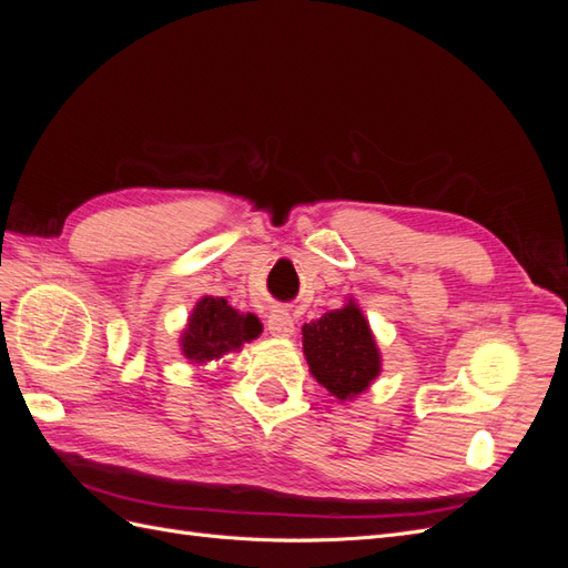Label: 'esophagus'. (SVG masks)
<instances>
[{
	"instance_id": "esophagus-1",
	"label": "esophagus",
	"mask_w": 568,
	"mask_h": 568,
	"mask_svg": "<svg viewBox=\"0 0 568 568\" xmlns=\"http://www.w3.org/2000/svg\"><path fill=\"white\" fill-rule=\"evenodd\" d=\"M267 332L272 336H291L294 334V317L286 311H272L267 315Z\"/></svg>"
}]
</instances>
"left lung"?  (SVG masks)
<instances>
[{
  "mask_svg": "<svg viewBox=\"0 0 568 568\" xmlns=\"http://www.w3.org/2000/svg\"><path fill=\"white\" fill-rule=\"evenodd\" d=\"M303 353L315 379L341 400L367 390L382 369L369 324L353 303L303 324Z\"/></svg>",
  "mask_w": 568,
  "mask_h": 568,
  "instance_id": "left-lung-1",
  "label": "left lung"
}]
</instances>
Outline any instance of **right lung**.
<instances>
[{"label":"right lung","mask_w":568,"mask_h":568,"mask_svg":"<svg viewBox=\"0 0 568 568\" xmlns=\"http://www.w3.org/2000/svg\"><path fill=\"white\" fill-rule=\"evenodd\" d=\"M261 332L263 324L255 315H239L225 298L205 296L189 317L182 334V353L194 363H205L239 351L242 343L253 341Z\"/></svg>","instance_id":"obj_1"}]
</instances>
